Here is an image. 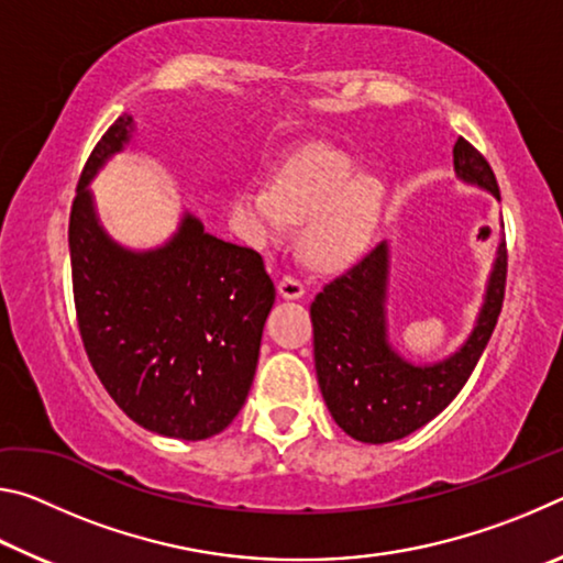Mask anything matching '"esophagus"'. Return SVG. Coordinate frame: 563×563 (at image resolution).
I'll return each mask as SVG.
<instances>
[{
  "label": "esophagus",
  "mask_w": 563,
  "mask_h": 563,
  "mask_svg": "<svg viewBox=\"0 0 563 563\" xmlns=\"http://www.w3.org/2000/svg\"><path fill=\"white\" fill-rule=\"evenodd\" d=\"M278 292L285 300H298L305 295V285L302 280L295 278V275H285V278L278 283Z\"/></svg>",
  "instance_id": "obj_1"
}]
</instances>
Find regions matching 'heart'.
I'll list each match as a JSON object with an SVG mask.
<instances>
[{"instance_id":"obj_1","label":"heart","mask_w":563,"mask_h":563,"mask_svg":"<svg viewBox=\"0 0 563 563\" xmlns=\"http://www.w3.org/2000/svg\"><path fill=\"white\" fill-rule=\"evenodd\" d=\"M383 184L357 174L355 161L332 146H308L275 178L253 180L235 198V223L253 245H268L290 221H310L305 253L322 268L355 258L383 208Z\"/></svg>"}]
</instances>
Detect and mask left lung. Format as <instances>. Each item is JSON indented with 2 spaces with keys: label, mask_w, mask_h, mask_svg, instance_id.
Masks as SVG:
<instances>
[{
  "label": "left lung",
  "mask_w": 563,
  "mask_h": 563,
  "mask_svg": "<svg viewBox=\"0 0 563 563\" xmlns=\"http://www.w3.org/2000/svg\"><path fill=\"white\" fill-rule=\"evenodd\" d=\"M454 174L499 201L494 170L462 136L454 144ZM389 247L379 243L357 265L328 283L310 305L318 383L338 427L352 440L385 444L424 427L460 395L497 328L507 285V245L497 247L487 292L472 335L440 362L415 365L387 335Z\"/></svg>",
  "instance_id": "8db88e82"
}]
</instances>
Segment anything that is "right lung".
Masks as SVG:
<instances>
[{
	"instance_id": "add662e5",
	"label": "right lung",
	"mask_w": 563,
	"mask_h": 563,
	"mask_svg": "<svg viewBox=\"0 0 563 563\" xmlns=\"http://www.w3.org/2000/svg\"><path fill=\"white\" fill-rule=\"evenodd\" d=\"M131 131L126 113L113 121L76 186V320L93 373L133 422L176 440H208L251 393L275 288L253 247L206 233L190 213L154 251H129L103 231L89 180Z\"/></svg>"
}]
</instances>
